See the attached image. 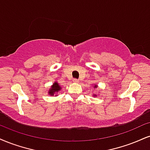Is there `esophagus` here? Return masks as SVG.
I'll return each instance as SVG.
<instances>
[{
    "instance_id": "1",
    "label": "esophagus",
    "mask_w": 150,
    "mask_h": 150,
    "mask_svg": "<svg viewBox=\"0 0 150 150\" xmlns=\"http://www.w3.org/2000/svg\"><path fill=\"white\" fill-rule=\"evenodd\" d=\"M73 82H76V83H77V82H79V80H77V79H74V80H73Z\"/></svg>"
}]
</instances>
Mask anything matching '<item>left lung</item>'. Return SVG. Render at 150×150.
Wrapping results in <instances>:
<instances>
[{"instance_id": "left-lung-1", "label": "left lung", "mask_w": 150, "mask_h": 150, "mask_svg": "<svg viewBox=\"0 0 150 150\" xmlns=\"http://www.w3.org/2000/svg\"><path fill=\"white\" fill-rule=\"evenodd\" d=\"M96 86H96V85H95V87H96ZM94 96H95V95H94Z\"/></svg>"}]
</instances>
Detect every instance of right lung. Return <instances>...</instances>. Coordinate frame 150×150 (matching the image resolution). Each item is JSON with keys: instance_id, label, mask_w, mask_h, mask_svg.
Here are the masks:
<instances>
[{"instance_id": "obj_1", "label": "right lung", "mask_w": 150, "mask_h": 150, "mask_svg": "<svg viewBox=\"0 0 150 150\" xmlns=\"http://www.w3.org/2000/svg\"><path fill=\"white\" fill-rule=\"evenodd\" d=\"M59 90H61L60 86H59V84H58V83L56 82L53 84V85H52L51 89L49 91V94L51 95V96H53L54 94V93L58 92Z\"/></svg>"}]
</instances>
